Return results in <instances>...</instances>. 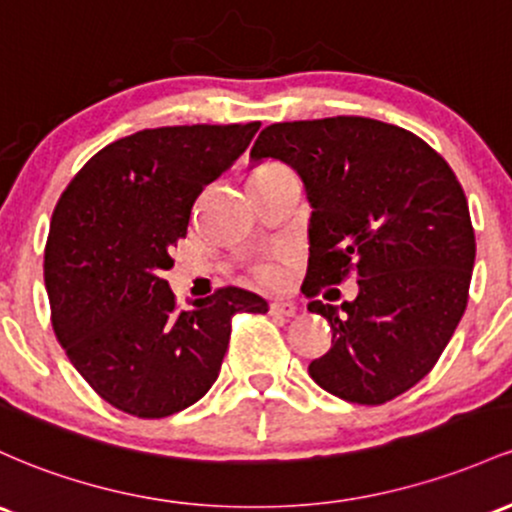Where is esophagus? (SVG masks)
<instances>
[{"label":"esophagus","mask_w":512,"mask_h":512,"mask_svg":"<svg viewBox=\"0 0 512 512\" xmlns=\"http://www.w3.org/2000/svg\"><path fill=\"white\" fill-rule=\"evenodd\" d=\"M269 313H274V316L294 318L296 316V303H291V301H274V303H269Z\"/></svg>","instance_id":"esophagus-1"}]
</instances>
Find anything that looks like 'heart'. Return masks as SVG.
<instances>
[{
  "label": "heart",
  "mask_w": 512,
  "mask_h": 512,
  "mask_svg": "<svg viewBox=\"0 0 512 512\" xmlns=\"http://www.w3.org/2000/svg\"><path fill=\"white\" fill-rule=\"evenodd\" d=\"M255 277L260 279L262 284L279 286V284H284V279H286V267L282 265V262H265V265H260L255 269Z\"/></svg>",
  "instance_id": "heart-1"
}]
</instances>
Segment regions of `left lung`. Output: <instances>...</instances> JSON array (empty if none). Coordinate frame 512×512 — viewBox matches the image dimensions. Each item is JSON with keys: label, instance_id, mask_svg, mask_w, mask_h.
<instances>
[{"label": "left lung", "instance_id": "1", "mask_svg": "<svg viewBox=\"0 0 512 512\" xmlns=\"http://www.w3.org/2000/svg\"><path fill=\"white\" fill-rule=\"evenodd\" d=\"M250 157L282 160L303 179L306 296L357 277L355 301L308 303L333 330L311 379L362 406L401 396L435 367L469 301L476 238L452 167L406 128L362 116L272 123Z\"/></svg>", "mask_w": 512, "mask_h": 512}]
</instances>
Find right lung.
<instances>
[{
    "mask_svg": "<svg viewBox=\"0 0 512 512\" xmlns=\"http://www.w3.org/2000/svg\"><path fill=\"white\" fill-rule=\"evenodd\" d=\"M260 121L145 128L99 150L50 218V320L89 386L123 413L167 418L211 389L235 313L267 301L223 286L179 311L162 272L196 196L245 153Z\"/></svg>",
    "mask_w": 512,
    "mask_h": 512,
    "instance_id": "add662e5",
    "label": "right lung"
}]
</instances>
